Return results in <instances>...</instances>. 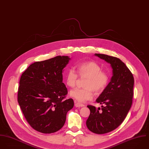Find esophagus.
Instances as JSON below:
<instances>
[{
    "mask_svg": "<svg viewBox=\"0 0 149 149\" xmlns=\"http://www.w3.org/2000/svg\"><path fill=\"white\" fill-rule=\"evenodd\" d=\"M75 106L76 107H85V105H84L82 103H80V102H75Z\"/></svg>",
    "mask_w": 149,
    "mask_h": 149,
    "instance_id": "obj_1",
    "label": "esophagus"
}]
</instances>
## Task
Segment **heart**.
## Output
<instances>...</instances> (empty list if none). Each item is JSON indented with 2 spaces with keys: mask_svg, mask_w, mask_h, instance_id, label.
I'll list each match as a JSON object with an SVG mask.
<instances>
[{
  "mask_svg": "<svg viewBox=\"0 0 149 149\" xmlns=\"http://www.w3.org/2000/svg\"><path fill=\"white\" fill-rule=\"evenodd\" d=\"M77 72L81 78L85 77L82 89H75L70 91V95L79 102H85L93 98L94 91L101 93L107 87L109 74L101 70V67L93 61H86L77 66ZM78 80V75L72 69L68 70L65 74V84L70 88H74Z\"/></svg>",
  "mask_w": 149,
  "mask_h": 149,
  "instance_id": "b5f03b06",
  "label": "heart"
}]
</instances>
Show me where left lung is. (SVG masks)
Segmentation results:
<instances>
[{
  "label": "left lung",
  "instance_id": "obj_1",
  "mask_svg": "<svg viewBox=\"0 0 149 149\" xmlns=\"http://www.w3.org/2000/svg\"><path fill=\"white\" fill-rule=\"evenodd\" d=\"M95 56L110 63L113 76L106 89L96 102L104 104L101 108L88 105L90 111L86 125L90 131L97 134L109 132L123 123L132 103L134 79L126 65L119 58L107 55Z\"/></svg>",
  "mask_w": 149,
  "mask_h": 149
}]
</instances>
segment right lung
Masks as SVG:
<instances>
[{
	"label": "right lung",
	"mask_w": 149,
	"mask_h": 149,
	"mask_svg": "<svg viewBox=\"0 0 149 149\" xmlns=\"http://www.w3.org/2000/svg\"><path fill=\"white\" fill-rule=\"evenodd\" d=\"M70 60L67 56H58L34 62L21 77L18 104L30 126L40 132L59 131L74 107L72 98L64 100L68 91L62 72Z\"/></svg>",
	"instance_id": "add662e5"
}]
</instances>
